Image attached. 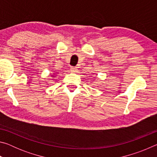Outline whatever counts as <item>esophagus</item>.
<instances>
[{"instance_id": "esophagus-1", "label": "esophagus", "mask_w": 157, "mask_h": 157, "mask_svg": "<svg viewBox=\"0 0 157 157\" xmlns=\"http://www.w3.org/2000/svg\"><path fill=\"white\" fill-rule=\"evenodd\" d=\"M71 71L73 73H76L78 71V68L76 67H71Z\"/></svg>"}]
</instances>
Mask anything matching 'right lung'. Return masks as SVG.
<instances>
[{
  "label": "right lung",
  "mask_w": 157,
  "mask_h": 157,
  "mask_svg": "<svg viewBox=\"0 0 157 157\" xmlns=\"http://www.w3.org/2000/svg\"><path fill=\"white\" fill-rule=\"evenodd\" d=\"M54 72H55V71H54ZM52 77H55V73H53V75H52Z\"/></svg>",
  "instance_id": "obj_1"
}]
</instances>
